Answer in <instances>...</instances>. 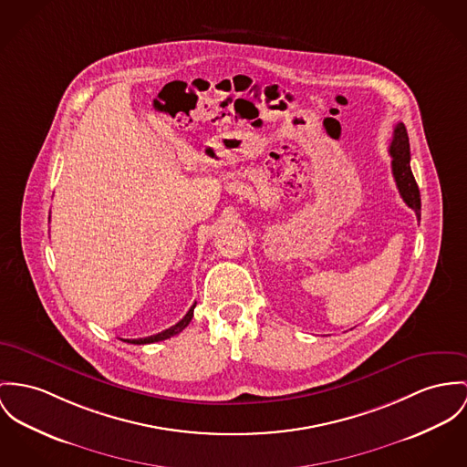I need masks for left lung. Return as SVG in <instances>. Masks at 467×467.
I'll return each instance as SVG.
<instances>
[{"label":"left lung","instance_id":"1","mask_svg":"<svg viewBox=\"0 0 467 467\" xmlns=\"http://www.w3.org/2000/svg\"><path fill=\"white\" fill-rule=\"evenodd\" d=\"M389 154L393 158V176H395L398 192L405 204L414 210L418 220L421 218V197L420 188L414 180V174L410 171V145H409V135L403 126V122H398L393 131V140L389 145Z\"/></svg>","mask_w":467,"mask_h":467}]
</instances>
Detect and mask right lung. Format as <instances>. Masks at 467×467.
<instances>
[{
  "instance_id": "1",
  "label": "right lung",
  "mask_w": 467,
  "mask_h": 467,
  "mask_svg": "<svg viewBox=\"0 0 467 467\" xmlns=\"http://www.w3.org/2000/svg\"><path fill=\"white\" fill-rule=\"evenodd\" d=\"M197 304V302H195ZM195 304L188 309V313L184 315V318L181 320V322L176 323V325H172L171 328H167V330H163V332H158V334H154V336H147V337H139V339H126L128 343H133V345H147V343H156V341H163V339H169V337H172V336H176V334H180L181 330L188 325V323L192 322V318H193V309H195Z\"/></svg>"
}]
</instances>
